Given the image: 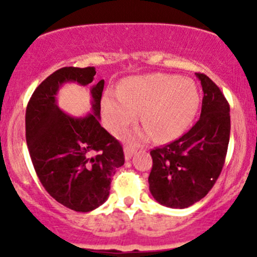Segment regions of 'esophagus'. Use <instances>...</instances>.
<instances>
[{
	"instance_id": "obj_1",
	"label": "esophagus",
	"mask_w": 257,
	"mask_h": 257,
	"mask_svg": "<svg viewBox=\"0 0 257 257\" xmlns=\"http://www.w3.org/2000/svg\"><path fill=\"white\" fill-rule=\"evenodd\" d=\"M135 152L137 151H135V149H133L132 146H124V158L126 161H129Z\"/></svg>"
}]
</instances>
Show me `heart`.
<instances>
[{"label": "heart", "instance_id": "obj_1", "mask_svg": "<svg viewBox=\"0 0 257 257\" xmlns=\"http://www.w3.org/2000/svg\"><path fill=\"white\" fill-rule=\"evenodd\" d=\"M199 106V91L194 81L176 75L152 73L124 79L119 93L107 90L102 112L113 133L124 129L140 112L145 128L131 133L132 140L158 141L176 139L191 124Z\"/></svg>", "mask_w": 257, "mask_h": 257}]
</instances>
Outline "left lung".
Listing matches in <instances>:
<instances>
[{"label": "left lung", "mask_w": 257, "mask_h": 257, "mask_svg": "<svg viewBox=\"0 0 257 257\" xmlns=\"http://www.w3.org/2000/svg\"><path fill=\"white\" fill-rule=\"evenodd\" d=\"M196 76L204 93L198 122L178 140L151 151L150 192L168 208H188L204 198L219 178L228 147V102L208 76Z\"/></svg>", "instance_id": "left-lung-1"}]
</instances>
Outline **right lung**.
<instances>
[{"label":"right lung","instance_id":"right-lung-1","mask_svg":"<svg viewBox=\"0 0 257 257\" xmlns=\"http://www.w3.org/2000/svg\"><path fill=\"white\" fill-rule=\"evenodd\" d=\"M95 67H63L32 94L25 114L26 143L41 184L57 202L88 213L107 200L111 180L124 164L122 145L100 125L104 79L90 88V113L75 117L58 106L66 83L90 84Z\"/></svg>","mask_w":257,"mask_h":257}]
</instances>
